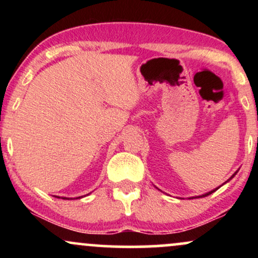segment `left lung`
I'll return each mask as SVG.
<instances>
[{
  "label": "left lung",
  "mask_w": 258,
  "mask_h": 258,
  "mask_svg": "<svg viewBox=\"0 0 258 258\" xmlns=\"http://www.w3.org/2000/svg\"><path fill=\"white\" fill-rule=\"evenodd\" d=\"M236 172H238V171H236ZM236 172H235V173H234V174H233V176H232V177H230V178H229V179H228V180H230V179H232V178H233V177H234V176H235V174H236ZM228 180H227V182H228ZM227 182H224V183H223V184H226V183H227ZM220 186H221V185H220ZM220 186H218V188H220ZM218 188H216V189H212V190H211V191H209V193H205V194H203V195H199V197H193V198H189V199H197V198H204V197H207V195L212 194V193H214V191H216V190H217V189H218Z\"/></svg>",
  "instance_id": "8db88e82"
}]
</instances>
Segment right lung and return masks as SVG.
Wrapping results in <instances>:
<instances>
[{"label":"right lung","instance_id":"right-lung-1","mask_svg":"<svg viewBox=\"0 0 258 258\" xmlns=\"http://www.w3.org/2000/svg\"><path fill=\"white\" fill-rule=\"evenodd\" d=\"M85 197V195H84ZM84 197H78V198H60V197H55V198H59V199H63V200H70V199H81V198H84Z\"/></svg>","mask_w":258,"mask_h":258}]
</instances>
